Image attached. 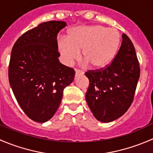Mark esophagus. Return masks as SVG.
Masks as SVG:
<instances>
[{"mask_svg": "<svg viewBox=\"0 0 153 153\" xmlns=\"http://www.w3.org/2000/svg\"><path fill=\"white\" fill-rule=\"evenodd\" d=\"M83 74H84V72H82L81 70H80V69H75V76H78V75H82Z\"/></svg>", "mask_w": 153, "mask_h": 153, "instance_id": "obj_1", "label": "esophagus"}]
</instances>
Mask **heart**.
Listing matches in <instances>:
<instances>
[{
    "instance_id": "b5f03b06",
    "label": "heart",
    "mask_w": 153,
    "mask_h": 153,
    "mask_svg": "<svg viewBox=\"0 0 153 153\" xmlns=\"http://www.w3.org/2000/svg\"><path fill=\"white\" fill-rule=\"evenodd\" d=\"M121 35L115 29L94 25L78 27L68 32L67 38L58 40L57 47L62 61L71 65L80 55L92 69H101L109 65L116 55Z\"/></svg>"
}]
</instances>
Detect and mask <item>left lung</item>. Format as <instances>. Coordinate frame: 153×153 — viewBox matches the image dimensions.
<instances>
[{
    "label": "left lung",
    "mask_w": 153,
    "mask_h": 153,
    "mask_svg": "<svg viewBox=\"0 0 153 153\" xmlns=\"http://www.w3.org/2000/svg\"><path fill=\"white\" fill-rule=\"evenodd\" d=\"M113 61L101 69L85 72L89 81L86 100L94 116L101 122L120 118L133 101L140 77L139 61L126 34Z\"/></svg>",
    "instance_id": "left-lung-1"
}]
</instances>
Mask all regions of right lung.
Returning a JSON list of instances; mask_svg holds the SVG:
<instances>
[{
  "label": "right lung",
  "mask_w": 153,
  "mask_h": 153,
  "mask_svg": "<svg viewBox=\"0 0 153 153\" xmlns=\"http://www.w3.org/2000/svg\"><path fill=\"white\" fill-rule=\"evenodd\" d=\"M64 21L40 24L18 38L12 47L9 81L18 104L32 121L44 123L58 110L75 70L58 61L57 35Z\"/></svg>",
  "instance_id": "1"
}]
</instances>
